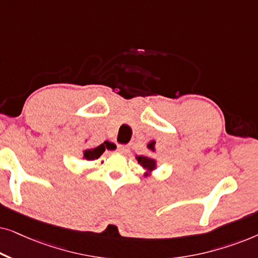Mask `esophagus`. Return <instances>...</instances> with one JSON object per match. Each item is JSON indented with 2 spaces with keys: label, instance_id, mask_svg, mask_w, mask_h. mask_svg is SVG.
I'll return each mask as SVG.
<instances>
[{
  "label": "esophagus",
  "instance_id": "1",
  "mask_svg": "<svg viewBox=\"0 0 258 258\" xmlns=\"http://www.w3.org/2000/svg\"><path fill=\"white\" fill-rule=\"evenodd\" d=\"M117 150L121 154H126L130 150V147L129 146H118L117 147Z\"/></svg>",
  "mask_w": 258,
  "mask_h": 258
}]
</instances>
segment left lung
<instances>
[{
    "label": "left lung",
    "instance_id": "obj_1",
    "mask_svg": "<svg viewBox=\"0 0 258 258\" xmlns=\"http://www.w3.org/2000/svg\"><path fill=\"white\" fill-rule=\"evenodd\" d=\"M155 144H156L155 141H150V142L147 144V148L149 150L153 151V153H155V151H156V149H155ZM136 160H137V162H139V164L141 165V167L146 170V172H144V177L150 176L151 174H153V171L155 170V169L157 168V161L154 160V158H151V157L136 156Z\"/></svg>",
    "mask_w": 258,
    "mask_h": 258
}]
</instances>
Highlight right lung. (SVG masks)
Segmentation results:
<instances>
[{
    "mask_svg": "<svg viewBox=\"0 0 258 258\" xmlns=\"http://www.w3.org/2000/svg\"><path fill=\"white\" fill-rule=\"evenodd\" d=\"M105 151L104 144H101L96 148H91V149H84L83 150V156L82 158L86 161H95L101 156Z\"/></svg>",
    "mask_w": 258,
    "mask_h": 258,
    "instance_id": "obj_1",
    "label": "right lung"
}]
</instances>
